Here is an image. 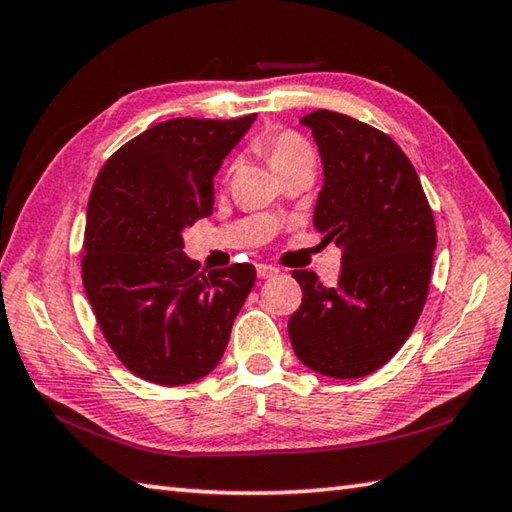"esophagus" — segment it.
<instances>
[{
	"label": "esophagus",
	"instance_id": "obj_1",
	"mask_svg": "<svg viewBox=\"0 0 512 512\" xmlns=\"http://www.w3.org/2000/svg\"><path fill=\"white\" fill-rule=\"evenodd\" d=\"M279 270L275 268V266H268V264H257V277L259 279H268V277H273V275H277Z\"/></svg>",
	"mask_w": 512,
	"mask_h": 512
}]
</instances>
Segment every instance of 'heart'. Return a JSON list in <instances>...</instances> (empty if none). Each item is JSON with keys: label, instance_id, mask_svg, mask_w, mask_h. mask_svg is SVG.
<instances>
[{"label": "heart", "instance_id": "obj_1", "mask_svg": "<svg viewBox=\"0 0 512 512\" xmlns=\"http://www.w3.org/2000/svg\"><path fill=\"white\" fill-rule=\"evenodd\" d=\"M259 147H262V151L275 171L284 169L297 160L314 158L308 140L299 136L297 132H290V129H281V132L266 134L262 140H259Z\"/></svg>", "mask_w": 512, "mask_h": 512}]
</instances>
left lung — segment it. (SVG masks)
<instances>
[{
    "instance_id": "left-lung-1",
    "label": "left lung",
    "mask_w": 512,
    "mask_h": 512,
    "mask_svg": "<svg viewBox=\"0 0 512 512\" xmlns=\"http://www.w3.org/2000/svg\"><path fill=\"white\" fill-rule=\"evenodd\" d=\"M323 162L314 226L343 248L339 284L292 270L303 299L288 321L299 361L361 378L409 339L429 292L436 222L416 169L380 129L330 110L301 118Z\"/></svg>"
}]
</instances>
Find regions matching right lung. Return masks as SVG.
I'll use <instances>...</instances> for the list:
<instances>
[{
    "instance_id": "right-lung-1",
    "label": "right lung",
    "mask_w": 512,
    "mask_h": 512,
    "mask_svg": "<svg viewBox=\"0 0 512 512\" xmlns=\"http://www.w3.org/2000/svg\"><path fill=\"white\" fill-rule=\"evenodd\" d=\"M257 114L171 118L105 162L90 193L83 286L129 372L178 387L213 372L255 284V266L206 270L182 231L213 213V178Z\"/></svg>"
}]
</instances>
